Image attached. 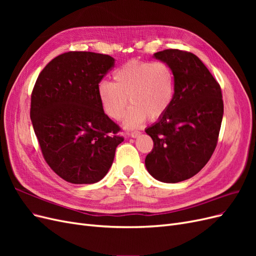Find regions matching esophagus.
Instances as JSON below:
<instances>
[{
	"label": "esophagus",
	"instance_id": "esophagus-1",
	"mask_svg": "<svg viewBox=\"0 0 256 256\" xmlns=\"http://www.w3.org/2000/svg\"><path fill=\"white\" fill-rule=\"evenodd\" d=\"M128 134V136H130V138H138L140 136V134H141V132L140 131H132V132H128L127 134Z\"/></svg>",
	"mask_w": 256,
	"mask_h": 256
}]
</instances>
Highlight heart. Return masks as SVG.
I'll list each match as a JSON object with an SVG mask.
<instances>
[{"mask_svg": "<svg viewBox=\"0 0 256 256\" xmlns=\"http://www.w3.org/2000/svg\"><path fill=\"white\" fill-rule=\"evenodd\" d=\"M114 82L102 81L97 94L104 112L120 120L127 129L145 122L161 118L170 109L175 96V78L171 67L164 62L131 60L115 70Z\"/></svg>", "mask_w": 256, "mask_h": 256, "instance_id": "b5f03b06", "label": "heart"}]
</instances>
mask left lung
<instances>
[{
  "instance_id": "obj_1",
  "label": "left lung",
  "mask_w": 256,
  "mask_h": 256,
  "mask_svg": "<svg viewBox=\"0 0 256 256\" xmlns=\"http://www.w3.org/2000/svg\"><path fill=\"white\" fill-rule=\"evenodd\" d=\"M154 58L171 67L175 96L168 111L145 129L154 141L145 166L157 180L175 184L198 174L214 154L223 118L222 92L193 53L168 49Z\"/></svg>"
}]
</instances>
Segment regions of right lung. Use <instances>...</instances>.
<instances>
[{"label":"right lung","instance_id":"right-lung-1","mask_svg":"<svg viewBox=\"0 0 256 256\" xmlns=\"http://www.w3.org/2000/svg\"><path fill=\"white\" fill-rule=\"evenodd\" d=\"M114 62L106 54L66 52L54 58L36 80L30 120L46 162L68 182L102 180L124 141L97 94Z\"/></svg>","mask_w":256,"mask_h":256}]
</instances>
